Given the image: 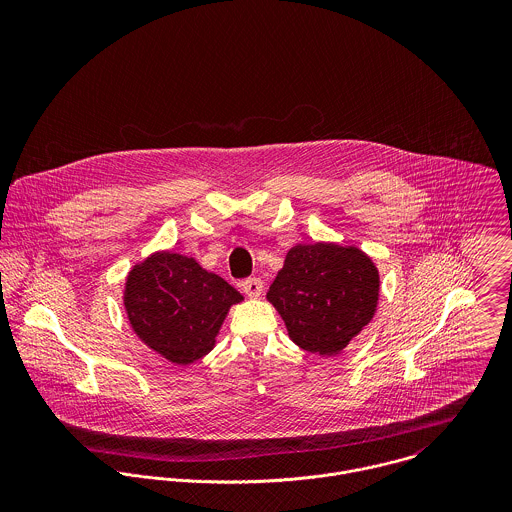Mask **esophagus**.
<instances>
[{"mask_svg": "<svg viewBox=\"0 0 512 512\" xmlns=\"http://www.w3.org/2000/svg\"><path fill=\"white\" fill-rule=\"evenodd\" d=\"M242 290L248 297H260L264 290V282L260 278H248L242 282Z\"/></svg>", "mask_w": 512, "mask_h": 512, "instance_id": "1", "label": "esophagus"}]
</instances>
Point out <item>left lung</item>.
Here are the masks:
<instances>
[{"label":"left lung","mask_w":512,"mask_h":512,"mask_svg":"<svg viewBox=\"0 0 512 512\" xmlns=\"http://www.w3.org/2000/svg\"><path fill=\"white\" fill-rule=\"evenodd\" d=\"M378 290V270L363 250L315 242L288 252L268 301L297 347L333 357L370 323Z\"/></svg>","instance_id":"left-lung-1"}]
</instances>
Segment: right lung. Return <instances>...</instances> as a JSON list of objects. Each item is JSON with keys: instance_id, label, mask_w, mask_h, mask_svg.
I'll use <instances>...</instances> for the list:
<instances>
[{"instance_id": "add662e5", "label": "right lung", "mask_w": 512, "mask_h": 512, "mask_svg": "<svg viewBox=\"0 0 512 512\" xmlns=\"http://www.w3.org/2000/svg\"><path fill=\"white\" fill-rule=\"evenodd\" d=\"M242 301L228 282L193 258L155 252L128 276L124 305L136 335L175 365L213 351L230 305Z\"/></svg>"}]
</instances>
